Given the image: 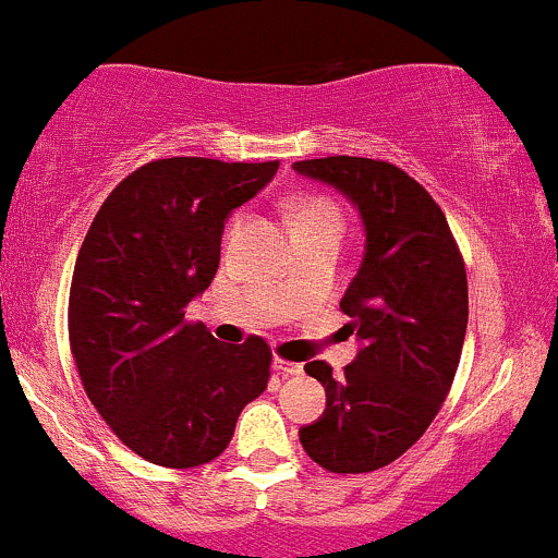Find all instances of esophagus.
I'll list each match as a JSON object with an SVG mask.
<instances>
[{
  "label": "esophagus",
  "instance_id": "1",
  "mask_svg": "<svg viewBox=\"0 0 558 558\" xmlns=\"http://www.w3.org/2000/svg\"><path fill=\"white\" fill-rule=\"evenodd\" d=\"M274 371L281 373V376H298V373H303V367L284 357H274Z\"/></svg>",
  "mask_w": 558,
  "mask_h": 558
}]
</instances>
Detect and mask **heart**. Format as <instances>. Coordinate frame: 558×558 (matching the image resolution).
Wrapping results in <instances>:
<instances>
[{"label":"heart","instance_id":"b5f03b06","mask_svg":"<svg viewBox=\"0 0 558 558\" xmlns=\"http://www.w3.org/2000/svg\"><path fill=\"white\" fill-rule=\"evenodd\" d=\"M312 226H336L343 228V215L330 198H306L298 204L295 209V228H312Z\"/></svg>","mask_w":558,"mask_h":558}]
</instances>
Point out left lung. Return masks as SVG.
Wrapping results in <instances>:
<instances>
[{
    "label": "left lung",
    "mask_w": 558,
    "mask_h": 558,
    "mask_svg": "<svg viewBox=\"0 0 558 558\" xmlns=\"http://www.w3.org/2000/svg\"><path fill=\"white\" fill-rule=\"evenodd\" d=\"M292 169L341 191L365 226L363 263L341 298L363 349L343 376L306 363L327 405L301 444L330 473H371L403 457L449 395L468 330L462 252L433 195L395 163L330 155Z\"/></svg>",
    "instance_id": "8db88e82"
}]
</instances>
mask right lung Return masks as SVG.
<instances>
[{
	"label": "right lung",
	"instance_id": "add662e5",
	"mask_svg": "<svg viewBox=\"0 0 558 558\" xmlns=\"http://www.w3.org/2000/svg\"><path fill=\"white\" fill-rule=\"evenodd\" d=\"M279 163L163 158L125 177L96 211L69 290V347L112 433L160 468L228 449L241 408L263 395L271 347L220 343L185 308L215 279L226 220Z\"/></svg>",
	"mask_w": 558,
	"mask_h": 558
}]
</instances>
